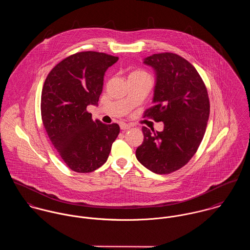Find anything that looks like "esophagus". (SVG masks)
Here are the masks:
<instances>
[{
    "instance_id": "34e87169",
    "label": "esophagus",
    "mask_w": 250,
    "mask_h": 250,
    "mask_svg": "<svg viewBox=\"0 0 250 250\" xmlns=\"http://www.w3.org/2000/svg\"><path fill=\"white\" fill-rule=\"evenodd\" d=\"M129 128H131V125H129V124H126V123H120V129L121 130H127V129H129Z\"/></svg>"
}]
</instances>
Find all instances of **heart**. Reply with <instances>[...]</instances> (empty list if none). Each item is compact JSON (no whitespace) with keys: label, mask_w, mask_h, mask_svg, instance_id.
<instances>
[{"label":"heart","mask_w":250,"mask_h":250,"mask_svg":"<svg viewBox=\"0 0 250 250\" xmlns=\"http://www.w3.org/2000/svg\"><path fill=\"white\" fill-rule=\"evenodd\" d=\"M144 73L143 71H141V70H137V71H134L133 73H131V75H135V74H143Z\"/></svg>","instance_id":"obj_1"}]
</instances>
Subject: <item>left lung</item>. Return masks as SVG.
<instances>
[{
  "label": "left lung",
  "instance_id": "left-lung-1",
  "mask_svg": "<svg viewBox=\"0 0 250 250\" xmlns=\"http://www.w3.org/2000/svg\"><path fill=\"white\" fill-rule=\"evenodd\" d=\"M144 64L156 73L153 106L144 117L164 122V130L143 127L139 162L157 174H168L188 163L203 140L210 114L204 82L193 65L173 53L154 54Z\"/></svg>",
  "mask_w": 250,
  "mask_h": 250
}]
</instances>
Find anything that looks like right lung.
<instances>
[{
	"label": "right lung",
	"mask_w": 250,
	"mask_h": 250,
	"mask_svg": "<svg viewBox=\"0 0 250 250\" xmlns=\"http://www.w3.org/2000/svg\"><path fill=\"white\" fill-rule=\"evenodd\" d=\"M118 61L99 52H80L48 74L41 93V117L47 135L66 166L92 172L107 162L118 124L93 121L88 105H98L104 75Z\"/></svg>",
	"instance_id": "obj_1"
}]
</instances>
